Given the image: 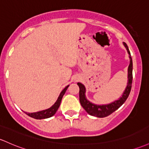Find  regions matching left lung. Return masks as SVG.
Instances as JSON below:
<instances>
[{
	"instance_id": "left-lung-1",
	"label": "left lung",
	"mask_w": 149,
	"mask_h": 149,
	"mask_svg": "<svg viewBox=\"0 0 149 149\" xmlns=\"http://www.w3.org/2000/svg\"><path fill=\"white\" fill-rule=\"evenodd\" d=\"M124 45L127 49V52L129 54V57L130 59V63L128 67V82H127V86L126 87L125 91H124L123 94H122V97L117 100L114 101V102H111V103L107 104H102V105H99V104H95L88 101L86 99V88H85L84 85L82 83H78V86H79L80 91H79V100L80 102H81V106L84 108L85 110L88 112V114H91L92 116H95L97 117H105L107 116H109L114 111L117 110V109L120 108L121 106L124 104L126 100L129 97L131 89H132V69H133V63H132V58L131 57V54L130 50H129L128 47H127V44L123 42Z\"/></svg>"
}]
</instances>
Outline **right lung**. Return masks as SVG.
I'll list each match as a JSON object with an SVG mask.
<instances>
[{
  "instance_id": "1",
  "label": "right lung",
  "mask_w": 149,
  "mask_h": 149,
  "mask_svg": "<svg viewBox=\"0 0 149 149\" xmlns=\"http://www.w3.org/2000/svg\"><path fill=\"white\" fill-rule=\"evenodd\" d=\"M69 86H67L63 91H61V93H60L59 96H58V99L56 101L54 104L50 107V108L45 109V110L42 111H40V112H33V113H27L25 112L27 115L29 116V117H32V118L36 119V120H42V119H47V118H49V117H52L53 115H54L55 113L56 112L57 109H58L59 107L60 104H61L62 97H63V95L65 94L66 93L67 88H68Z\"/></svg>"
}]
</instances>
